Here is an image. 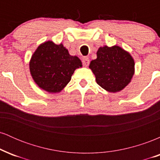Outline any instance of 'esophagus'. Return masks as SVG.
Returning <instances> with one entry per match:
<instances>
[{
  "mask_svg": "<svg viewBox=\"0 0 160 160\" xmlns=\"http://www.w3.org/2000/svg\"><path fill=\"white\" fill-rule=\"evenodd\" d=\"M82 64H83V65H85V66L89 65V58H87V57H83V58H82Z\"/></svg>",
  "mask_w": 160,
  "mask_h": 160,
  "instance_id": "1",
  "label": "esophagus"
}]
</instances>
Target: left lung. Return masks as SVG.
Segmentation results:
<instances>
[{
  "mask_svg": "<svg viewBox=\"0 0 160 160\" xmlns=\"http://www.w3.org/2000/svg\"><path fill=\"white\" fill-rule=\"evenodd\" d=\"M96 54L89 68L97 83L109 92L122 90L135 74V61L131 54L117 45L99 47Z\"/></svg>",
  "mask_w": 160,
  "mask_h": 160,
  "instance_id": "8db88e82",
  "label": "left lung"
}]
</instances>
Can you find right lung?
I'll list each match as a JSON object with an SVG mask.
<instances>
[{
	"label": "right lung",
	"instance_id": "right-lung-1",
	"mask_svg": "<svg viewBox=\"0 0 160 160\" xmlns=\"http://www.w3.org/2000/svg\"><path fill=\"white\" fill-rule=\"evenodd\" d=\"M82 62L76 56H71L62 43L52 41L41 43L33 53L29 69L33 80L40 89L49 93L60 92L67 86Z\"/></svg>",
	"mask_w": 160,
	"mask_h": 160
}]
</instances>
